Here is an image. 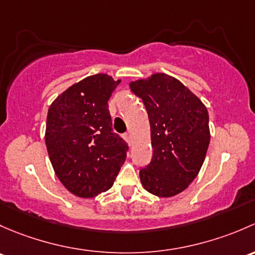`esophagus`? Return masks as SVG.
<instances>
[{"mask_svg":"<svg viewBox=\"0 0 255 255\" xmlns=\"http://www.w3.org/2000/svg\"><path fill=\"white\" fill-rule=\"evenodd\" d=\"M124 138L128 141V143H130V142H131V138H132V136H131L130 132H127V133H125V135H124Z\"/></svg>","mask_w":255,"mask_h":255,"instance_id":"obj_1","label":"esophagus"}]
</instances>
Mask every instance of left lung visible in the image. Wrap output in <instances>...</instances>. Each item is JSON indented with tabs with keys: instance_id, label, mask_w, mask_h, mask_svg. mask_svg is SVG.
<instances>
[{
	"instance_id": "left-lung-1",
	"label": "left lung",
	"mask_w": 255,
	"mask_h": 255,
	"mask_svg": "<svg viewBox=\"0 0 255 255\" xmlns=\"http://www.w3.org/2000/svg\"><path fill=\"white\" fill-rule=\"evenodd\" d=\"M142 99L149 127L152 159L140 169L148 193L170 198L195 179L210 143L209 113L200 99L175 78L154 73L130 83Z\"/></svg>"
}]
</instances>
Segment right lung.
Returning <instances> with one entry per match:
<instances>
[{"label":"right lung","instance_id":"1","mask_svg":"<svg viewBox=\"0 0 255 255\" xmlns=\"http://www.w3.org/2000/svg\"><path fill=\"white\" fill-rule=\"evenodd\" d=\"M120 83L108 75L89 76L50 106L45 143L60 182L80 198H94L114 184L128 143L113 131L108 101Z\"/></svg>","mask_w":255,"mask_h":255}]
</instances>
